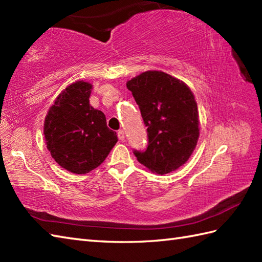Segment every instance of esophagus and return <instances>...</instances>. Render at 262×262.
I'll return each mask as SVG.
<instances>
[{"mask_svg": "<svg viewBox=\"0 0 262 262\" xmlns=\"http://www.w3.org/2000/svg\"><path fill=\"white\" fill-rule=\"evenodd\" d=\"M117 135H118V138L120 141H125V132L122 129H119L118 133H117Z\"/></svg>", "mask_w": 262, "mask_h": 262, "instance_id": "1", "label": "esophagus"}]
</instances>
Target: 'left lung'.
Wrapping results in <instances>:
<instances>
[{
  "instance_id": "left-lung-1",
  "label": "left lung",
  "mask_w": 262,
  "mask_h": 262,
  "mask_svg": "<svg viewBox=\"0 0 262 262\" xmlns=\"http://www.w3.org/2000/svg\"><path fill=\"white\" fill-rule=\"evenodd\" d=\"M147 127L148 145L134 151L138 162L157 174L180 168L199 137L197 102L182 81L161 71H147L126 83Z\"/></svg>"
}]
</instances>
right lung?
Here are the masks:
<instances>
[{
    "label": "right lung",
    "instance_id": "add662e5",
    "mask_svg": "<svg viewBox=\"0 0 262 262\" xmlns=\"http://www.w3.org/2000/svg\"><path fill=\"white\" fill-rule=\"evenodd\" d=\"M92 84L76 81L49 108L43 135L52 158L72 173L85 174L98 168L118 141L102 111L89 101Z\"/></svg>",
    "mask_w": 262,
    "mask_h": 262
}]
</instances>
